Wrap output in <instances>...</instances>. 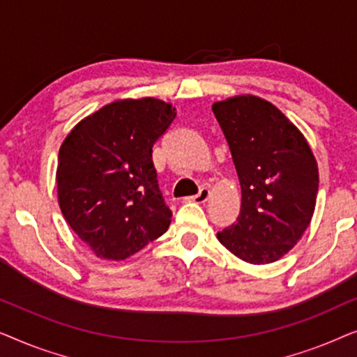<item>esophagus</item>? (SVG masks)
<instances>
[{
	"label": "esophagus",
	"mask_w": 357,
	"mask_h": 357,
	"mask_svg": "<svg viewBox=\"0 0 357 357\" xmlns=\"http://www.w3.org/2000/svg\"><path fill=\"white\" fill-rule=\"evenodd\" d=\"M208 197H209V188H206V187H203V188H199V192L195 195V197H190V198H187V202H193V203H204L208 199Z\"/></svg>",
	"instance_id": "34e87169"
}]
</instances>
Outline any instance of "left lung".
Segmentation results:
<instances>
[{"instance_id":"obj_1","label":"left lung","mask_w":357,"mask_h":357,"mask_svg":"<svg viewBox=\"0 0 357 357\" xmlns=\"http://www.w3.org/2000/svg\"><path fill=\"white\" fill-rule=\"evenodd\" d=\"M242 188L236 224L219 242L253 265L286 255L314 216L319 193L317 160L299 130L270 102L253 96L213 105Z\"/></svg>"}]
</instances>
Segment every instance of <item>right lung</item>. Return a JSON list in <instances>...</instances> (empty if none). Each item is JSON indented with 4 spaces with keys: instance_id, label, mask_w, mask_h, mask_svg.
<instances>
[{
    "instance_id": "obj_1",
    "label": "right lung",
    "mask_w": 357,
    "mask_h": 357,
    "mask_svg": "<svg viewBox=\"0 0 357 357\" xmlns=\"http://www.w3.org/2000/svg\"><path fill=\"white\" fill-rule=\"evenodd\" d=\"M175 119L162 100H116L79 121L58 154V203L97 257L125 260L170 226L153 146Z\"/></svg>"
}]
</instances>
